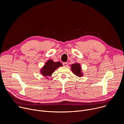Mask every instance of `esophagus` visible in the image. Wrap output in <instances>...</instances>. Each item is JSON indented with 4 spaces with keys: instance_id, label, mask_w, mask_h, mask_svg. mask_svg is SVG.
<instances>
[{
    "instance_id": "34e87169",
    "label": "esophagus",
    "mask_w": 124,
    "mask_h": 124,
    "mask_svg": "<svg viewBox=\"0 0 124 124\" xmlns=\"http://www.w3.org/2000/svg\"><path fill=\"white\" fill-rule=\"evenodd\" d=\"M63 65L64 66L67 67V66H68V63H67V62H64V63H63Z\"/></svg>"
}]
</instances>
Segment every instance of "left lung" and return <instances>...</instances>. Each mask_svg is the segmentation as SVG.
<instances>
[{
    "instance_id": "obj_1",
    "label": "left lung",
    "mask_w": 124,
    "mask_h": 124,
    "mask_svg": "<svg viewBox=\"0 0 124 124\" xmlns=\"http://www.w3.org/2000/svg\"><path fill=\"white\" fill-rule=\"evenodd\" d=\"M70 69L74 74L78 77H82L83 75V73L82 72L81 67L80 64L78 63H75L70 65Z\"/></svg>"
}]
</instances>
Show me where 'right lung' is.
<instances>
[{
  "label": "right lung",
  "instance_id": "add662e5",
  "mask_svg": "<svg viewBox=\"0 0 124 124\" xmlns=\"http://www.w3.org/2000/svg\"><path fill=\"white\" fill-rule=\"evenodd\" d=\"M63 66L62 64L58 61L54 62L52 59H49L45 63L40 70V73L43 77L48 79L47 77H51L57 68Z\"/></svg>",
  "mask_w": 124,
  "mask_h": 124
}]
</instances>
